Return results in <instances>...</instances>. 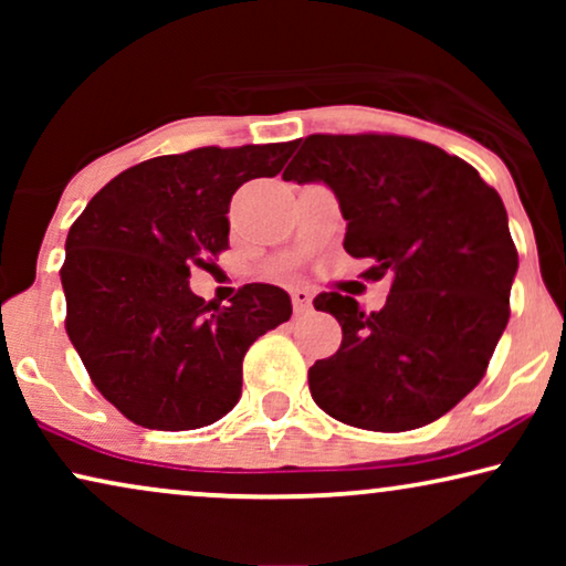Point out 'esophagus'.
Masks as SVG:
<instances>
[{
  "mask_svg": "<svg viewBox=\"0 0 566 566\" xmlns=\"http://www.w3.org/2000/svg\"><path fill=\"white\" fill-rule=\"evenodd\" d=\"M312 291L306 289H293L291 291V301H293V312L296 314H306L312 308Z\"/></svg>",
  "mask_w": 566,
  "mask_h": 566,
  "instance_id": "esophagus-1",
  "label": "esophagus"
}]
</instances>
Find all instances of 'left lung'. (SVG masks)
<instances>
[{"instance_id":"8db88e82","label":"left lung","mask_w":566,"mask_h":566,"mask_svg":"<svg viewBox=\"0 0 566 566\" xmlns=\"http://www.w3.org/2000/svg\"><path fill=\"white\" fill-rule=\"evenodd\" d=\"M283 180L324 182L347 221L345 252L389 277L384 308L319 293L343 327L332 358L308 368L316 405L363 430L430 424L482 381L510 319L517 250L507 211L467 161L407 136L314 134ZM296 144V146H298Z\"/></svg>"}]
</instances>
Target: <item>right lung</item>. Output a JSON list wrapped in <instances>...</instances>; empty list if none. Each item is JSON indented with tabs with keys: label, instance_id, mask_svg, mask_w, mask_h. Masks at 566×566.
I'll list each match as a JSON object with an SVG mask.
<instances>
[{
	"label": "right lung",
	"instance_id": "obj_1",
	"mask_svg": "<svg viewBox=\"0 0 566 566\" xmlns=\"http://www.w3.org/2000/svg\"><path fill=\"white\" fill-rule=\"evenodd\" d=\"M289 144L203 146L113 177L66 237V335L97 391L149 430H196L242 397L244 353L291 319V296L250 283L229 306L190 291V270L229 250L231 196L275 177Z\"/></svg>",
	"mask_w": 566,
	"mask_h": 566
}]
</instances>
